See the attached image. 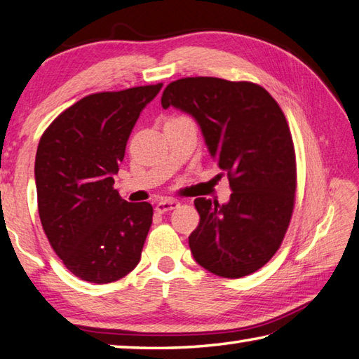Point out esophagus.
Segmentation results:
<instances>
[{"mask_svg":"<svg viewBox=\"0 0 359 359\" xmlns=\"http://www.w3.org/2000/svg\"><path fill=\"white\" fill-rule=\"evenodd\" d=\"M180 206V203L177 200L167 198V200H161L156 205V212L164 214L167 211H172V209H177Z\"/></svg>","mask_w":359,"mask_h":359,"instance_id":"34e87169","label":"esophagus"}]
</instances>
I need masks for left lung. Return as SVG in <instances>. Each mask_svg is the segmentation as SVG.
Here are the masks:
<instances>
[{
	"mask_svg": "<svg viewBox=\"0 0 359 359\" xmlns=\"http://www.w3.org/2000/svg\"><path fill=\"white\" fill-rule=\"evenodd\" d=\"M161 104L198 121L233 191L226 205L195 198L200 223L189 236L195 261L223 278L256 272L278 252L295 205V148L280 104L259 84L212 76L173 81Z\"/></svg>",
	"mask_w": 359,
	"mask_h": 359,
	"instance_id": "left-lung-1",
	"label": "left lung"
}]
</instances>
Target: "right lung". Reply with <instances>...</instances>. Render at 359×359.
Returning a JSON list of instances; mask_svg holds the SVG:
<instances>
[{
  "label": "right lung",
  "instance_id": "1",
  "mask_svg": "<svg viewBox=\"0 0 359 359\" xmlns=\"http://www.w3.org/2000/svg\"><path fill=\"white\" fill-rule=\"evenodd\" d=\"M162 83L81 98L51 121L36 154L40 222L51 248L78 278L104 285L140 261L153 222L150 203L114 189L128 139Z\"/></svg>",
  "mask_w": 359,
  "mask_h": 359
}]
</instances>
